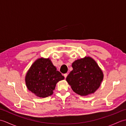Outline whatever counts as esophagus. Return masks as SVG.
<instances>
[{
	"label": "esophagus",
	"mask_w": 126,
	"mask_h": 126,
	"mask_svg": "<svg viewBox=\"0 0 126 126\" xmlns=\"http://www.w3.org/2000/svg\"><path fill=\"white\" fill-rule=\"evenodd\" d=\"M67 76H68V74H66V73H65V74H64V77L65 78H66V77H67Z\"/></svg>",
	"instance_id": "1"
}]
</instances>
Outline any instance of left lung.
I'll return each mask as SVG.
<instances>
[{"label":"left lung","instance_id":"8db88e82","mask_svg":"<svg viewBox=\"0 0 126 126\" xmlns=\"http://www.w3.org/2000/svg\"><path fill=\"white\" fill-rule=\"evenodd\" d=\"M66 80L75 93L86 96L95 93L103 79V72L97 63L90 57L76 60Z\"/></svg>","mask_w":126,"mask_h":126}]
</instances>
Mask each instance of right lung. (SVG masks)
I'll list each match as a JSON object with an SVG mask.
<instances>
[{
    "mask_svg": "<svg viewBox=\"0 0 126 126\" xmlns=\"http://www.w3.org/2000/svg\"><path fill=\"white\" fill-rule=\"evenodd\" d=\"M64 79L49 58H41L34 62L27 72L25 83L29 90L44 98L51 95L56 83Z\"/></svg>",
    "mask_w": 126,
    "mask_h": 126,
    "instance_id": "right-lung-1",
    "label": "right lung"
}]
</instances>
